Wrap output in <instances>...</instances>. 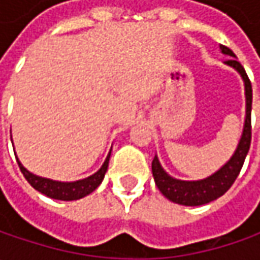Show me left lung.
<instances>
[{"mask_svg":"<svg viewBox=\"0 0 260 260\" xmlns=\"http://www.w3.org/2000/svg\"><path fill=\"white\" fill-rule=\"evenodd\" d=\"M221 53L230 56L233 59L225 60V65L232 66L236 69L240 76L243 78L245 82V94H246V118L243 133L239 140L237 149L235 150V155L230 157V160L221 166L215 174L211 176L200 179V181H179L175 179L171 175H168L164 171V168L159 164L157 156H155L152 162V174L155 178L156 186L159 191L165 195L166 198L172 203L181 205H203L208 204L211 201L217 200L229 191V188L233 185L236 178L240 174V169L245 164L246 155L250 147L252 140V121H250V113H252V84L247 78L245 68L240 65V62L236 60V55L225 46H220Z\"/></svg>","mask_w":260,"mask_h":260,"instance_id":"8db88e82","label":"left lung"}]
</instances>
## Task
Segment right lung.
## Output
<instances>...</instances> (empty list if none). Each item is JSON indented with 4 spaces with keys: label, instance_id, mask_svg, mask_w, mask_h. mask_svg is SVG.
Returning a JSON list of instances; mask_svg holds the SVG:
<instances>
[{
    "label": "right lung",
    "instance_id": "1",
    "mask_svg": "<svg viewBox=\"0 0 260 260\" xmlns=\"http://www.w3.org/2000/svg\"><path fill=\"white\" fill-rule=\"evenodd\" d=\"M110 155H111V152L108 153L105 162L100 168V171H96L94 175L88 176L85 179H79V181H75V182H59V181H52V179H47V178L37 176V175L28 172L24 166L20 164L18 159H17V162H18L20 171H21V174L24 175L27 182L31 185L35 189H37L39 192L45 194L49 198H53V200L74 201V200L84 198V197L91 194L92 191H95L100 186V184L104 179L105 172L108 169Z\"/></svg>",
    "mask_w": 260,
    "mask_h": 260
}]
</instances>
